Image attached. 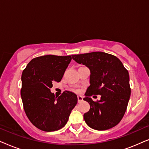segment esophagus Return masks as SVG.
<instances>
[{
  "label": "esophagus",
  "mask_w": 149,
  "mask_h": 149,
  "mask_svg": "<svg viewBox=\"0 0 149 149\" xmlns=\"http://www.w3.org/2000/svg\"><path fill=\"white\" fill-rule=\"evenodd\" d=\"M77 98H78V102H81L83 101V97L81 95H77Z\"/></svg>",
  "instance_id": "esophagus-1"
}]
</instances>
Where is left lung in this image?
I'll use <instances>...</instances> for the list:
<instances>
[{
	"label": "left lung",
	"instance_id": "8db88e82",
	"mask_svg": "<svg viewBox=\"0 0 149 149\" xmlns=\"http://www.w3.org/2000/svg\"><path fill=\"white\" fill-rule=\"evenodd\" d=\"M78 64L90 70V85L83 100L90 109L83 115L87 125L96 130H107L121 121L129 102L131 89L129 72L119 58L104 52L72 55ZM100 95L101 100L94 102L91 95Z\"/></svg>",
	"mask_w": 149,
	"mask_h": 149
}]
</instances>
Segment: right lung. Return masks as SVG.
I'll list each match as a JSON object with an SVG mask.
<instances>
[{
	"mask_svg": "<svg viewBox=\"0 0 149 149\" xmlns=\"http://www.w3.org/2000/svg\"><path fill=\"white\" fill-rule=\"evenodd\" d=\"M72 60L70 56L47 55L30 61L22 74L21 97L28 119L45 132L62 128L77 103L74 93L65 91L55 97L52 83L60 82Z\"/></svg>",
	"mask_w": 149,
	"mask_h": 149,
	"instance_id": "obj_1",
	"label": "right lung"
}]
</instances>
